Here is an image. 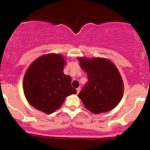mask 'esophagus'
I'll use <instances>...</instances> for the list:
<instances>
[{"label": "esophagus", "mask_w": 150, "mask_h": 150, "mask_svg": "<svg viewBox=\"0 0 150 150\" xmlns=\"http://www.w3.org/2000/svg\"><path fill=\"white\" fill-rule=\"evenodd\" d=\"M80 90H81V88H76V92H77V93H79L80 92Z\"/></svg>", "instance_id": "34e87169"}]
</instances>
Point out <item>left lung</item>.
Wrapping results in <instances>:
<instances>
[{"mask_svg": "<svg viewBox=\"0 0 150 150\" xmlns=\"http://www.w3.org/2000/svg\"><path fill=\"white\" fill-rule=\"evenodd\" d=\"M77 59L88 77V82L78 94L85 108L95 114L115 108L124 93L123 80L115 65L102 57Z\"/></svg>", "mask_w": 150, "mask_h": 150, "instance_id": "obj_1", "label": "left lung"}]
</instances>
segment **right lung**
<instances>
[{
  "label": "right lung",
  "mask_w": 150,
  "mask_h": 150,
  "mask_svg": "<svg viewBox=\"0 0 150 150\" xmlns=\"http://www.w3.org/2000/svg\"><path fill=\"white\" fill-rule=\"evenodd\" d=\"M65 59L59 54H48L35 59L26 70L23 87L28 103L45 113L59 108L65 98L76 94L71 78L63 73Z\"/></svg>",
  "instance_id": "1"
}]
</instances>
